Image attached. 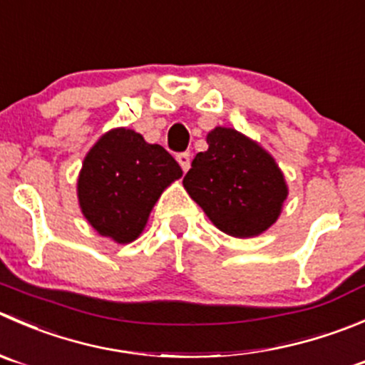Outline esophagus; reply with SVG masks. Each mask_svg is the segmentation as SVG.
I'll return each mask as SVG.
<instances>
[{
    "mask_svg": "<svg viewBox=\"0 0 365 365\" xmlns=\"http://www.w3.org/2000/svg\"><path fill=\"white\" fill-rule=\"evenodd\" d=\"M176 160H178L180 168L183 169V173L189 171V168H190V153H180L178 157H176Z\"/></svg>",
    "mask_w": 365,
    "mask_h": 365,
    "instance_id": "obj_1",
    "label": "esophagus"
}]
</instances>
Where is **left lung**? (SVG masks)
I'll return each mask as SVG.
<instances>
[{"mask_svg": "<svg viewBox=\"0 0 365 365\" xmlns=\"http://www.w3.org/2000/svg\"><path fill=\"white\" fill-rule=\"evenodd\" d=\"M207 144L183 178L189 196L228 235L250 239L264 233L278 221L289 196L277 160L235 128L215 126Z\"/></svg>", "mask_w": 365, "mask_h": 365, "instance_id": "left-lung-1", "label": "left lung"}]
</instances>
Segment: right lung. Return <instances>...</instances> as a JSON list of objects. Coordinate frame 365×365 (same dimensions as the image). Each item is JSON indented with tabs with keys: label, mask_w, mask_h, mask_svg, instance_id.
Instances as JSON below:
<instances>
[{
	"label": "right lung",
	"mask_w": 365,
	"mask_h": 365,
	"mask_svg": "<svg viewBox=\"0 0 365 365\" xmlns=\"http://www.w3.org/2000/svg\"><path fill=\"white\" fill-rule=\"evenodd\" d=\"M178 162L135 130L112 128L85 155L78 175V205L87 222L118 244L146 228L158 197L182 178Z\"/></svg>",
	"instance_id": "1"
}]
</instances>
